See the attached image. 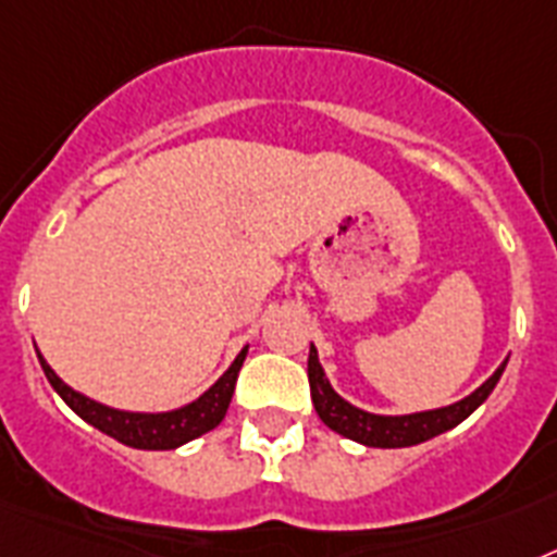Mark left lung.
Wrapping results in <instances>:
<instances>
[{
	"label": "left lung",
	"mask_w": 557,
	"mask_h": 557,
	"mask_svg": "<svg viewBox=\"0 0 557 557\" xmlns=\"http://www.w3.org/2000/svg\"><path fill=\"white\" fill-rule=\"evenodd\" d=\"M507 359L502 366L495 368V373L481 387H475L473 394L465 396L461 401H453L447 408L436 410H422V413H408V416H380L368 413V410L357 408L345 401L343 396L336 394L331 382L325 380V371L320 366L317 348L311 345L308 354V385H311V401L322 422L329 424L334 433L345 438H354L359 445L366 447H410L422 445L428 438L445 433V430L456 428L479 408L481 401L493 394V387L502 380Z\"/></svg>",
	"instance_id": "1"
}]
</instances>
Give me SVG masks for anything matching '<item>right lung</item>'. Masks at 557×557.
<instances>
[{
  "instance_id": "add662e5",
  "label": "right lung",
  "mask_w": 557,
  "mask_h": 557,
  "mask_svg": "<svg viewBox=\"0 0 557 557\" xmlns=\"http://www.w3.org/2000/svg\"><path fill=\"white\" fill-rule=\"evenodd\" d=\"M246 350L249 348H243L237 354V359L228 366V371L209 387L207 394H200L198 399L184 405V408L166 410V413H133V410L107 408L101 401L90 399V396L78 394L70 385H64L55 376L53 368L45 362L39 350L36 354H39L41 371H45V376H48L55 394L62 396L70 408L82 416L84 422L98 428L107 436L119 438L121 445L127 447H138V450H175V447L203 436V433H209V430H214L223 422L228 401H232V394H235V382L237 373H240L243 359H246Z\"/></svg>"
}]
</instances>
